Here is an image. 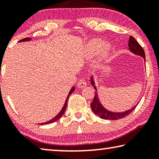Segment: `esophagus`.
Segmentation results:
<instances>
[{
  "label": "esophagus",
  "instance_id": "34e87169",
  "mask_svg": "<svg viewBox=\"0 0 159 159\" xmlns=\"http://www.w3.org/2000/svg\"><path fill=\"white\" fill-rule=\"evenodd\" d=\"M77 85L79 88H83L86 87V85H87V83H86L85 79H81L79 80V83H78Z\"/></svg>",
  "mask_w": 159,
  "mask_h": 159
}]
</instances>
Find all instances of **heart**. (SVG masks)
Wrapping results in <instances>:
<instances>
[{"label": "heart", "instance_id": "obj_1", "mask_svg": "<svg viewBox=\"0 0 159 159\" xmlns=\"http://www.w3.org/2000/svg\"><path fill=\"white\" fill-rule=\"evenodd\" d=\"M102 43L99 41H97V40H95V41H93L90 42V43L89 45V52H95L97 50L99 49V48L101 47ZM109 50V46L108 45H106L105 48H104V55H107V52H108Z\"/></svg>", "mask_w": 159, "mask_h": 159}]
</instances>
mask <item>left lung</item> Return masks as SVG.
<instances>
[{
  "label": "left lung",
  "mask_w": 159,
  "mask_h": 159,
  "mask_svg": "<svg viewBox=\"0 0 159 159\" xmlns=\"http://www.w3.org/2000/svg\"><path fill=\"white\" fill-rule=\"evenodd\" d=\"M128 47L129 50L132 53L134 54V55L141 56L144 58V60L145 61V53L143 50V48H142L140 45L138 43V42L134 39L133 36H130L128 41ZM90 83L92 85L94 88H95V97H94V99L92 103H91V109H92L93 111L95 114L100 117L102 119H106V120H118L120 118H122L123 117L126 116L128 114H130V113L135 109V107L138 106V103L134 105L133 108L130 109H128L125 111L123 112H113L111 111L107 110L105 107H104L103 105L101 104L100 101H99L98 90H97V87L95 85V80H94V76H92L90 77Z\"/></svg>",
  "instance_id": "obj_1"
}]
</instances>
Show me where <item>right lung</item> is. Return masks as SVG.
Wrapping results in <instances>:
<instances>
[{"mask_svg": "<svg viewBox=\"0 0 159 159\" xmlns=\"http://www.w3.org/2000/svg\"><path fill=\"white\" fill-rule=\"evenodd\" d=\"M31 40V38H26V39H21V41H19V43H20V42H25V41H30ZM74 90H75V87H72V88H71V90H70V91H69V94H68V96H67V98H66V100H65V102H64V104L63 107H62V108H61V111L58 113V114H57V116H55L53 118H52V119L50 120H48V121H47V122L42 123H39V125L48 124V123H53V122L57 121V120L58 119H60V118L61 116H62V115L64 114V111H65L66 108V106H67V102H68V99H69V96L71 95V93H73Z\"/></svg>", "mask_w": 159, "mask_h": 159, "instance_id": "obj_1", "label": "right lung"}]
</instances>
